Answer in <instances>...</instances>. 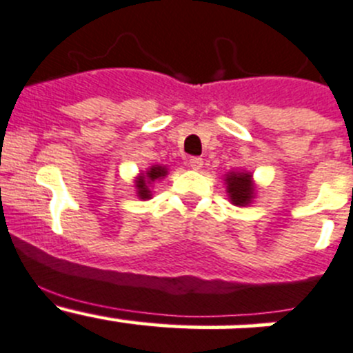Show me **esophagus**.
I'll return each instance as SVG.
<instances>
[{
  "label": "esophagus",
  "instance_id": "34e87169",
  "mask_svg": "<svg viewBox=\"0 0 353 353\" xmlns=\"http://www.w3.org/2000/svg\"><path fill=\"white\" fill-rule=\"evenodd\" d=\"M202 165H204L202 158H190V159H188V166H190L192 170H195V172H199V170L202 168Z\"/></svg>",
  "mask_w": 353,
  "mask_h": 353
}]
</instances>
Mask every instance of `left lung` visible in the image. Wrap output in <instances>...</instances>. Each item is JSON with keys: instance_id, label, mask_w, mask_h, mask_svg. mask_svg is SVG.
<instances>
[{"instance_id": "8db88e82", "label": "left lung", "mask_w": 353, "mask_h": 353, "mask_svg": "<svg viewBox=\"0 0 353 353\" xmlns=\"http://www.w3.org/2000/svg\"><path fill=\"white\" fill-rule=\"evenodd\" d=\"M226 194L235 205H249L256 195L252 175L245 172H230L225 176Z\"/></svg>"}]
</instances>
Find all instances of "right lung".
Masks as SVG:
<instances>
[{
    "instance_id": "1",
    "label": "right lung",
    "mask_w": 353,
    "mask_h": 353,
    "mask_svg": "<svg viewBox=\"0 0 353 353\" xmlns=\"http://www.w3.org/2000/svg\"><path fill=\"white\" fill-rule=\"evenodd\" d=\"M168 175V170L166 166H159L154 165L148 170L145 173H142L141 176L135 180V187H137V197L142 199V201H148L151 199V190H149V185L156 180H161Z\"/></svg>"
}]
</instances>
